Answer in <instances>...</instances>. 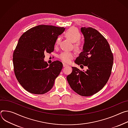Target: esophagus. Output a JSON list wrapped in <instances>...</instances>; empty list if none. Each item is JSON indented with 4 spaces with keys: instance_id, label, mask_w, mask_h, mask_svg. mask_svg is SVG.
<instances>
[{
    "instance_id": "1",
    "label": "esophagus",
    "mask_w": 128,
    "mask_h": 128,
    "mask_svg": "<svg viewBox=\"0 0 128 128\" xmlns=\"http://www.w3.org/2000/svg\"><path fill=\"white\" fill-rule=\"evenodd\" d=\"M68 66V64H64V63H63V66H64V67H65V66Z\"/></svg>"
}]
</instances>
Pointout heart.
<instances>
[{
  "instance_id": "obj_1",
  "label": "heart",
  "mask_w": 128,
  "mask_h": 128,
  "mask_svg": "<svg viewBox=\"0 0 128 128\" xmlns=\"http://www.w3.org/2000/svg\"><path fill=\"white\" fill-rule=\"evenodd\" d=\"M65 36L70 41L74 42V48L78 52H80L83 48V44L79 40L81 38V34L77 29L74 27H71L68 30L64 33ZM60 42V38L58 37L56 39L55 46L58 47ZM74 53L70 52H64L61 53L60 56V59L64 62L69 63L74 58Z\"/></svg>"
}]
</instances>
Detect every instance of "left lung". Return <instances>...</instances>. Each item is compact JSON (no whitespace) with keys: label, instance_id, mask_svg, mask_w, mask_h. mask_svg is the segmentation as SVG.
<instances>
[{"label":"left lung","instance_id":"obj_1","mask_svg":"<svg viewBox=\"0 0 128 128\" xmlns=\"http://www.w3.org/2000/svg\"><path fill=\"white\" fill-rule=\"evenodd\" d=\"M81 32L84 38L83 51L75 62L88 68L84 71L72 67V72L66 79L75 92L88 96L100 91L107 83L111 73L113 56L108 42L98 30L84 27Z\"/></svg>","mask_w":128,"mask_h":128}]
</instances>
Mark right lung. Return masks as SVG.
Wrapping results in <instances>:
<instances>
[{
    "label": "right lung",
    "instance_id": "1",
    "mask_svg": "<svg viewBox=\"0 0 128 128\" xmlns=\"http://www.w3.org/2000/svg\"><path fill=\"white\" fill-rule=\"evenodd\" d=\"M64 27L40 25L25 32L20 38L13 53L14 73L21 86L27 92L44 94L53 86L63 65L58 60L49 66L45 54L54 51L56 39Z\"/></svg>",
    "mask_w": 128,
    "mask_h": 128
}]
</instances>
